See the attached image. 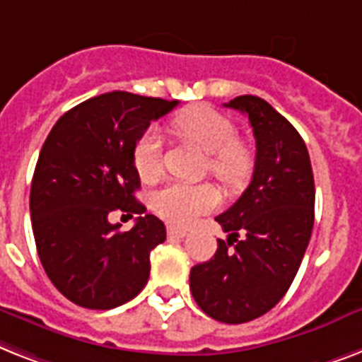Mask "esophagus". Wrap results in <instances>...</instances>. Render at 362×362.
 <instances>
[{"label":"esophagus","instance_id":"obj_1","mask_svg":"<svg viewBox=\"0 0 362 362\" xmlns=\"http://www.w3.org/2000/svg\"><path fill=\"white\" fill-rule=\"evenodd\" d=\"M168 235H170V237H177V239H181V237L187 235V230H181V228L170 226V228H168Z\"/></svg>","mask_w":362,"mask_h":362}]
</instances>
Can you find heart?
<instances>
[{"instance_id":"obj_1","label":"heart","mask_w":362,"mask_h":362,"mask_svg":"<svg viewBox=\"0 0 362 362\" xmlns=\"http://www.w3.org/2000/svg\"><path fill=\"white\" fill-rule=\"evenodd\" d=\"M172 131L192 141L209 155L207 170L226 189H239L252 175L254 155L237 140L235 125L221 112L209 106H189L172 119ZM138 175L144 181H155L163 172V144L155 129L138 138L132 151ZM218 204V192L209 183L164 185L153 194L155 213L173 226H190L199 215L213 211Z\"/></svg>"}]
</instances>
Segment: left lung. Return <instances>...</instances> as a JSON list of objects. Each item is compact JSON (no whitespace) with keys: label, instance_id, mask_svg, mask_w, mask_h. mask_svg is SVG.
<instances>
[{"label":"left lung","instance_id":"left-lung-1","mask_svg":"<svg viewBox=\"0 0 362 362\" xmlns=\"http://www.w3.org/2000/svg\"><path fill=\"white\" fill-rule=\"evenodd\" d=\"M224 106L248 115L256 163L248 189L215 218L230 235L218 239L209 262L190 269V291L216 322L247 323L271 310L296 279L314 226L316 189L308 149L284 115L254 95Z\"/></svg>","mask_w":362,"mask_h":362}]
</instances>
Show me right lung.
Masks as SVG:
<instances>
[{"instance_id":"1","label":"right lung","mask_w":362,"mask_h":362,"mask_svg":"<svg viewBox=\"0 0 362 362\" xmlns=\"http://www.w3.org/2000/svg\"><path fill=\"white\" fill-rule=\"evenodd\" d=\"M177 104L112 91L69 110L46 138L31 181V226L48 279L74 305L110 310L147 284L149 254L166 228L134 198L132 151ZM115 210L139 215L131 230L109 222Z\"/></svg>"}]
</instances>
